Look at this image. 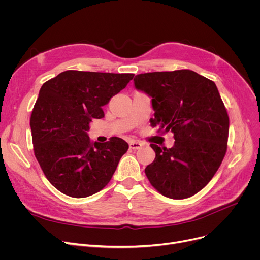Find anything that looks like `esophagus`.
Here are the masks:
<instances>
[{
  "label": "esophagus",
  "mask_w": 260,
  "mask_h": 260,
  "mask_svg": "<svg viewBox=\"0 0 260 260\" xmlns=\"http://www.w3.org/2000/svg\"><path fill=\"white\" fill-rule=\"evenodd\" d=\"M140 147H142V143H140V142H137V141L129 142V148H132V149H138Z\"/></svg>",
  "instance_id": "34e87169"
}]
</instances>
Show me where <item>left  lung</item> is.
Segmentation results:
<instances>
[{"label":"left lung","mask_w":260,"mask_h":260,"mask_svg":"<svg viewBox=\"0 0 260 260\" xmlns=\"http://www.w3.org/2000/svg\"><path fill=\"white\" fill-rule=\"evenodd\" d=\"M137 90L152 98L153 126L174 134L171 148L151 144L156 153L145 168L151 184L163 196L184 199L206 186L226 152L229 116L213 81L181 70L140 74Z\"/></svg>","instance_id":"left-lung-1"}]
</instances>
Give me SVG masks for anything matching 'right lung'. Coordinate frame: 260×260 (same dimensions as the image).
<instances>
[{"mask_svg": "<svg viewBox=\"0 0 260 260\" xmlns=\"http://www.w3.org/2000/svg\"><path fill=\"white\" fill-rule=\"evenodd\" d=\"M133 74L66 71L42 85L30 117L34 151L48 181L61 193L83 198L112 179L128 144L115 137L91 143V119L124 88Z\"/></svg>", "mask_w": 260, "mask_h": 260, "instance_id": "obj_1", "label": "right lung"}]
</instances>
